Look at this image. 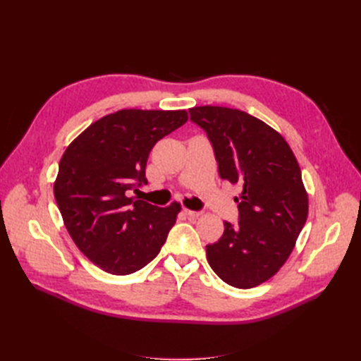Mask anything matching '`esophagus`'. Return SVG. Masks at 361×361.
<instances>
[{
	"instance_id": "obj_1",
	"label": "esophagus",
	"mask_w": 361,
	"mask_h": 361,
	"mask_svg": "<svg viewBox=\"0 0 361 361\" xmlns=\"http://www.w3.org/2000/svg\"><path fill=\"white\" fill-rule=\"evenodd\" d=\"M183 212H185V215L190 216V218H199V216H202V215H203V212H202V211H190V209H183Z\"/></svg>"
}]
</instances>
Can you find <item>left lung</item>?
<instances>
[{"label": "left lung", "mask_w": 361, "mask_h": 361, "mask_svg": "<svg viewBox=\"0 0 361 361\" xmlns=\"http://www.w3.org/2000/svg\"><path fill=\"white\" fill-rule=\"evenodd\" d=\"M190 120L209 138L220 178L243 188L239 221H224L223 236L206 245L207 262L227 285L259 286L288 260L307 220L297 158L277 130L245 111L194 106Z\"/></svg>", "instance_id": "8db88e82"}]
</instances>
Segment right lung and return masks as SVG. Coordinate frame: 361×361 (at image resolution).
I'll return each instance as SVG.
<instances>
[{"mask_svg":"<svg viewBox=\"0 0 361 361\" xmlns=\"http://www.w3.org/2000/svg\"><path fill=\"white\" fill-rule=\"evenodd\" d=\"M188 120L187 111L120 110L92 123L64 152L54 197L73 243L96 267L128 276L154 260L180 204L129 197L146 185L152 147Z\"/></svg>","mask_w":361,"mask_h":361,"instance_id":"1","label":"right lung"}]
</instances>
